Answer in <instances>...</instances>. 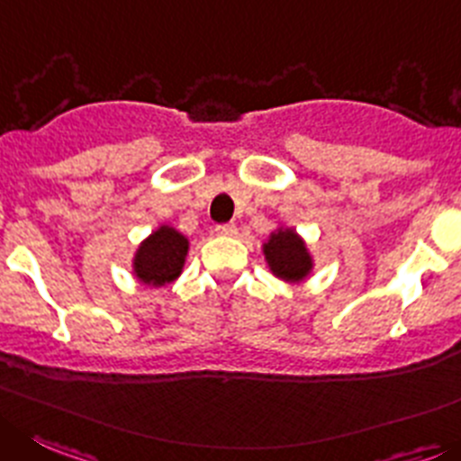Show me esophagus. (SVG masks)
I'll return each mask as SVG.
<instances>
[{"label":"esophagus","instance_id":"1","mask_svg":"<svg viewBox=\"0 0 461 461\" xmlns=\"http://www.w3.org/2000/svg\"><path fill=\"white\" fill-rule=\"evenodd\" d=\"M216 231L221 236H236V231H239V230H236L234 222H227V225H218Z\"/></svg>","mask_w":461,"mask_h":461}]
</instances>
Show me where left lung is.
<instances>
[{
  "mask_svg": "<svg viewBox=\"0 0 461 461\" xmlns=\"http://www.w3.org/2000/svg\"><path fill=\"white\" fill-rule=\"evenodd\" d=\"M261 252H264L266 266H268L270 273L289 284H300L312 277L313 266H316L307 240L294 227L284 225V222H279L270 231L268 239L261 245Z\"/></svg>",
  "mask_w": 461,
  "mask_h": 461,
  "instance_id": "8db88e82",
  "label": "left lung"
}]
</instances>
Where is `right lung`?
<instances>
[{
    "mask_svg": "<svg viewBox=\"0 0 461 461\" xmlns=\"http://www.w3.org/2000/svg\"><path fill=\"white\" fill-rule=\"evenodd\" d=\"M191 240L186 234L172 225H158L149 236H145L133 250L131 273L136 282L161 289L172 284L184 273Z\"/></svg>",
    "mask_w": 461,
    "mask_h": 461,
    "instance_id": "1",
    "label": "right lung"
}]
</instances>
